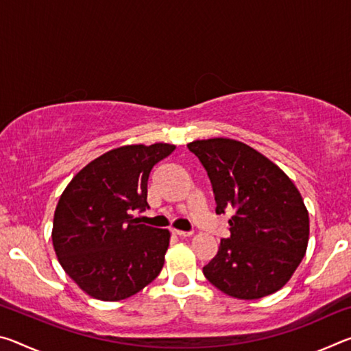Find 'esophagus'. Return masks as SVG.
Listing matches in <instances>:
<instances>
[{
	"mask_svg": "<svg viewBox=\"0 0 351 351\" xmlns=\"http://www.w3.org/2000/svg\"><path fill=\"white\" fill-rule=\"evenodd\" d=\"M171 234L178 235V237H190V235H192L190 232H186V230H180V229H171Z\"/></svg>",
	"mask_w": 351,
	"mask_h": 351,
	"instance_id": "1",
	"label": "esophagus"
}]
</instances>
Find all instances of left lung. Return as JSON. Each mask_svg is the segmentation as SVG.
<instances>
[{
  "label": "left lung",
  "instance_id": "1",
  "mask_svg": "<svg viewBox=\"0 0 351 351\" xmlns=\"http://www.w3.org/2000/svg\"><path fill=\"white\" fill-rule=\"evenodd\" d=\"M207 170L215 212H232L230 239L219 241L203 272L221 293L255 300L277 293L306 252L310 217L288 175L260 152L229 138L187 144Z\"/></svg>",
  "mask_w": 351,
  "mask_h": 351
}]
</instances>
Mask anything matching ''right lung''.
Instances as JSON below:
<instances>
[{"label":"right lung","instance_id":"obj_1","mask_svg":"<svg viewBox=\"0 0 351 351\" xmlns=\"http://www.w3.org/2000/svg\"><path fill=\"white\" fill-rule=\"evenodd\" d=\"M175 148L164 142L112 148L86 164L63 190L52 245L83 293L123 300L159 276L170 232L141 224L132 212L148 207L150 171Z\"/></svg>","mask_w":351,"mask_h":351}]
</instances>
